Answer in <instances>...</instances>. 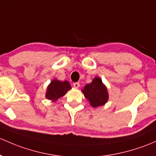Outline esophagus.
Returning a JSON list of instances; mask_svg holds the SVG:
<instances>
[{
	"label": "esophagus",
	"mask_w": 156,
	"mask_h": 156,
	"mask_svg": "<svg viewBox=\"0 0 156 156\" xmlns=\"http://www.w3.org/2000/svg\"><path fill=\"white\" fill-rule=\"evenodd\" d=\"M73 86L75 87V88H78L80 87V83L78 82H75V83H73Z\"/></svg>",
	"instance_id": "esophagus-1"
}]
</instances>
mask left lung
<instances>
[{
    "instance_id": "obj_1",
    "label": "left lung",
    "mask_w": 156,
    "mask_h": 156,
    "mask_svg": "<svg viewBox=\"0 0 156 156\" xmlns=\"http://www.w3.org/2000/svg\"><path fill=\"white\" fill-rule=\"evenodd\" d=\"M82 92L93 108L103 105L108 99L107 88L99 77L95 78L90 83L87 84Z\"/></svg>"
}]
</instances>
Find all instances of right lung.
<instances>
[{
  "instance_id": "obj_1",
  "label": "right lung",
  "mask_w": 156,
  "mask_h": 156,
  "mask_svg": "<svg viewBox=\"0 0 156 156\" xmlns=\"http://www.w3.org/2000/svg\"><path fill=\"white\" fill-rule=\"evenodd\" d=\"M70 89H71V85L68 81H65L62 82L55 79L48 85L46 98L52 101H56L57 99L64 96L66 92Z\"/></svg>"
}]
</instances>
